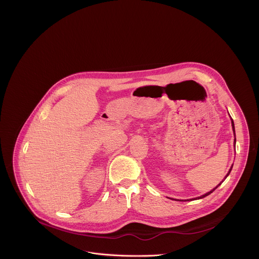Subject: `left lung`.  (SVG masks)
I'll return each mask as SVG.
<instances>
[{
  "mask_svg": "<svg viewBox=\"0 0 259 259\" xmlns=\"http://www.w3.org/2000/svg\"><path fill=\"white\" fill-rule=\"evenodd\" d=\"M232 126H233V130H234V132H235V126H234V121H233V120H232ZM235 143H236V138H235ZM232 168H233V166H232V167H231V169H230V171H229V173H228V175H227V176H226V178H227V177H228V176H229V174H230V173H231V171H232ZM226 178H225V179H226ZM223 181H224V180H223ZM223 181H221V182H220V183H219V184H218V186H217V187H216V188H215V189H213V190H212V191H210V192H209V193H207V194H205V195H203V196H201V197H199V198H196V199H203V198H205V197H207V196H209V195H210V194H211V193H213V192H214V191H215V190H216V189H217V188H218V187H219V186H220V184H221V183H223Z\"/></svg>",
  "mask_w": 259,
  "mask_h": 259,
  "instance_id": "left-lung-1",
  "label": "left lung"
}]
</instances>
